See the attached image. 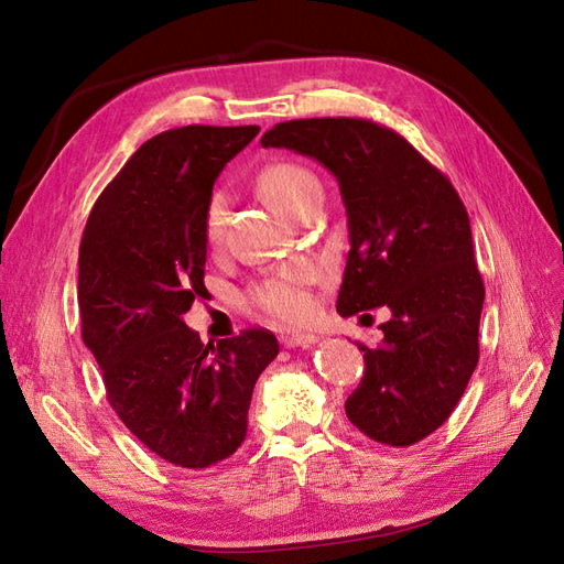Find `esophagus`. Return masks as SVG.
I'll return each mask as SVG.
<instances>
[{"label": "esophagus", "mask_w": 564, "mask_h": 564, "mask_svg": "<svg viewBox=\"0 0 564 564\" xmlns=\"http://www.w3.org/2000/svg\"><path fill=\"white\" fill-rule=\"evenodd\" d=\"M319 340V336L317 334H289V336H282V344L286 346V348H311V346H315Z\"/></svg>", "instance_id": "esophagus-1"}]
</instances>
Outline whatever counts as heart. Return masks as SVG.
<instances>
[{
	"mask_svg": "<svg viewBox=\"0 0 564 564\" xmlns=\"http://www.w3.org/2000/svg\"><path fill=\"white\" fill-rule=\"evenodd\" d=\"M259 183L265 195L275 202V207L294 220H299L313 207H322L324 202V187L315 172L296 162H280L263 169ZM204 228H207V240L212 245L224 240L226 197L220 193H216L209 202ZM313 272L315 268L308 261H296L286 265L275 272V275L251 284L245 292V305L251 311L265 313L282 322L308 319L313 313V296L308 294Z\"/></svg>",
	"mask_w": 564,
	"mask_h": 564,
	"instance_id": "b5f03b06",
	"label": "heart"
}]
</instances>
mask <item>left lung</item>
Returning <instances> with one entry per match:
<instances>
[{"instance_id": "1", "label": "left lung", "mask_w": 564, "mask_h": 564, "mask_svg": "<svg viewBox=\"0 0 564 564\" xmlns=\"http://www.w3.org/2000/svg\"><path fill=\"white\" fill-rule=\"evenodd\" d=\"M261 145L308 155L338 181L350 251L336 311H390L381 346L357 344L365 377L346 400L350 423L390 447L429 437L480 360L485 284L464 202L412 143L369 119H292Z\"/></svg>"}]
</instances>
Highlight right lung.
Segmentation results:
<instances>
[{"instance_id": "right-lung-1", "label": "right lung", "mask_w": 564, "mask_h": 564, "mask_svg": "<svg viewBox=\"0 0 564 564\" xmlns=\"http://www.w3.org/2000/svg\"><path fill=\"white\" fill-rule=\"evenodd\" d=\"M261 127L152 135L96 199L79 242L82 338L108 402L160 458L209 468L247 437L251 392L280 346L268 329L202 344L183 322L204 289L214 181Z\"/></svg>"}]
</instances>
